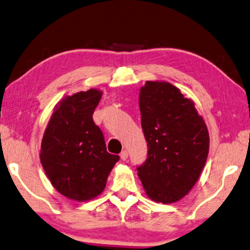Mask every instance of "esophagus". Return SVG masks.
<instances>
[{
	"mask_svg": "<svg viewBox=\"0 0 250 250\" xmlns=\"http://www.w3.org/2000/svg\"><path fill=\"white\" fill-rule=\"evenodd\" d=\"M120 157H121V160L125 161L126 159H128V152H126L125 149V150H122V152L120 153Z\"/></svg>",
	"mask_w": 250,
	"mask_h": 250,
	"instance_id": "1",
	"label": "esophagus"
}]
</instances>
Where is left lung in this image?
<instances>
[{"label": "left lung", "instance_id": "1", "mask_svg": "<svg viewBox=\"0 0 250 250\" xmlns=\"http://www.w3.org/2000/svg\"><path fill=\"white\" fill-rule=\"evenodd\" d=\"M147 159L137 167L147 196L170 204L194 187L206 163L209 137L194 102L167 82H146L139 94Z\"/></svg>", "mask_w": 250, "mask_h": 250}]
</instances>
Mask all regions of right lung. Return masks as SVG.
<instances>
[{"instance_id": "1", "label": "right lung", "mask_w": 250, "mask_h": 250, "mask_svg": "<svg viewBox=\"0 0 250 250\" xmlns=\"http://www.w3.org/2000/svg\"><path fill=\"white\" fill-rule=\"evenodd\" d=\"M102 91L89 89L66 96L56 105L42 140L41 163L60 194L83 202L104 190L119 161L106 150L93 113Z\"/></svg>"}]
</instances>
